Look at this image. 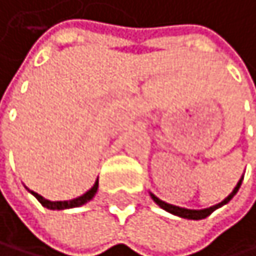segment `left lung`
<instances>
[{"label":"left lung","mask_w":256,"mask_h":256,"mask_svg":"<svg viewBox=\"0 0 256 256\" xmlns=\"http://www.w3.org/2000/svg\"><path fill=\"white\" fill-rule=\"evenodd\" d=\"M241 182H242V178L239 180V182L236 184V187L233 188V192L230 194L224 202H220V203H217V204H214V206H211V208H206V209H186V208H180V206H174V204H168V203H165V202H162L160 198H157L156 195H152L151 194V198L152 200L159 204L162 209H165L166 212H172V214H174V216H180V217H182V218H190V220H202V218H206L209 214H212L216 209H218L220 206H224V204H226L232 198L236 195V192L239 190V187H241Z\"/></svg>","instance_id":"left-lung-1"}]
</instances>
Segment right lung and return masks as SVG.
Returning a JSON list of instances; mask_svg holds the SVG:
<instances>
[{"label": "right lung", "instance_id": "obj_1", "mask_svg": "<svg viewBox=\"0 0 256 256\" xmlns=\"http://www.w3.org/2000/svg\"><path fill=\"white\" fill-rule=\"evenodd\" d=\"M97 187H99V181H96L94 186H92L86 194H83V195L78 196V198H74V200H69V202H50V200H45V198L40 196L39 194H36V192H32V190H30V192H31L36 198H38V202H39L44 208H47V209H58V211H60V209L78 208V206H82V204H84V203H88L90 200H92V196L96 195Z\"/></svg>", "mask_w": 256, "mask_h": 256}]
</instances>
